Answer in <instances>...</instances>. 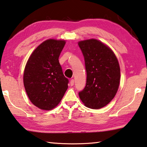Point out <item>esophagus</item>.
<instances>
[{
  "mask_svg": "<svg viewBox=\"0 0 147 147\" xmlns=\"http://www.w3.org/2000/svg\"><path fill=\"white\" fill-rule=\"evenodd\" d=\"M74 85V79H71L70 80V85L73 86Z\"/></svg>",
  "mask_w": 147,
  "mask_h": 147,
  "instance_id": "1",
  "label": "esophagus"
}]
</instances>
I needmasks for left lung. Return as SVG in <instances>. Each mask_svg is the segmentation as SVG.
<instances>
[{
	"mask_svg": "<svg viewBox=\"0 0 147 147\" xmlns=\"http://www.w3.org/2000/svg\"><path fill=\"white\" fill-rule=\"evenodd\" d=\"M85 59L86 83L79 92L86 107L98 109L107 105L117 92L121 69L117 57L100 41L90 39L78 42Z\"/></svg>",
	"mask_w": 147,
	"mask_h": 147,
	"instance_id": "8db88e82",
	"label": "left lung"
}]
</instances>
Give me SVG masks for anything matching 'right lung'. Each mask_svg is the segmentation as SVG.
Here are the masks:
<instances>
[{
    "label": "right lung",
    "instance_id": "1",
    "mask_svg": "<svg viewBox=\"0 0 147 147\" xmlns=\"http://www.w3.org/2000/svg\"><path fill=\"white\" fill-rule=\"evenodd\" d=\"M64 40L49 39L36 48L28 59L23 75L27 96L35 106L51 110L61 102L68 88L59 57Z\"/></svg>",
    "mask_w": 147,
    "mask_h": 147
}]
</instances>
